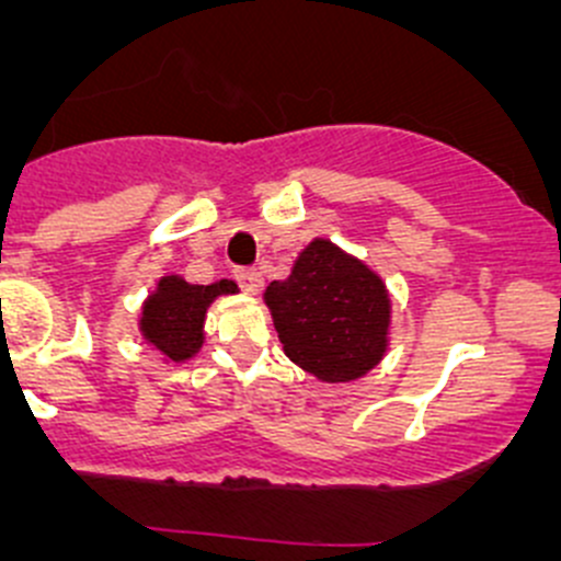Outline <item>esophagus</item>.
Wrapping results in <instances>:
<instances>
[{"label":"esophagus","mask_w":561,"mask_h":561,"mask_svg":"<svg viewBox=\"0 0 561 561\" xmlns=\"http://www.w3.org/2000/svg\"><path fill=\"white\" fill-rule=\"evenodd\" d=\"M233 276L241 285V290L249 293V296H257L263 290V274L257 268H236Z\"/></svg>","instance_id":"esophagus-1"}]
</instances>
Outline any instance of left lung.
<instances>
[{"mask_svg": "<svg viewBox=\"0 0 561 561\" xmlns=\"http://www.w3.org/2000/svg\"><path fill=\"white\" fill-rule=\"evenodd\" d=\"M265 304L287 358L317 380H358L386 355V285L331 241L314 239L304 249L293 274L271 282Z\"/></svg>", "mask_w": 561, "mask_h": 561, "instance_id": "obj_1", "label": "left lung"}]
</instances>
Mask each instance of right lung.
I'll return each mask as SVG.
<instances>
[{"mask_svg": "<svg viewBox=\"0 0 561 561\" xmlns=\"http://www.w3.org/2000/svg\"><path fill=\"white\" fill-rule=\"evenodd\" d=\"M239 293L236 282L222 279L214 285H190L181 276H165L144 304L140 331L165 358H192L203 344V320L208 304L217 296Z\"/></svg>", "mask_w": 561, "mask_h": 561, "instance_id": "obj_1", "label": "right lung"}]
</instances>
